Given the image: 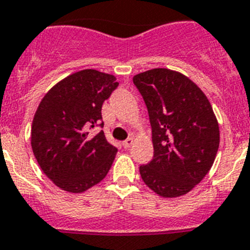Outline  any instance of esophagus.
Returning a JSON list of instances; mask_svg holds the SVG:
<instances>
[{"mask_svg": "<svg viewBox=\"0 0 250 250\" xmlns=\"http://www.w3.org/2000/svg\"><path fill=\"white\" fill-rule=\"evenodd\" d=\"M133 143H135L133 137H129V139H127L125 141H123V146H125V149H128V147H131V146L133 145Z\"/></svg>", "mask_w": 250, "mask_h": 250, "instance_id": "esophagus-1", "label": "esophagus"}]
</instances>
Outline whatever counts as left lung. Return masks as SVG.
Segmentation results:
<instances>
[{
    "instance_id": "obj_1",
    "label": "left lung",
    "mask_w": 250,
    "mask_h": 250,
    "mask_svg": "<svg viewBox=\"0 0 250 250\" xmlns=\"http://www.w3.org/2000/svg\"><path fill=\"white\" fill-rule=\"evenodd\" d=\"M149 113L154 157L140 167L143 181L163 198L188 194L212 168L220 127L212 105L191 79L171 69L133 77Z\"/></svg>"
}]
</instances>
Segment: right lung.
<instances>
[{
	"label": "right lung",
	"instance_id": "obj_1",
	"mask_svg": "<svg viewBox=\"0 0 250 250\" xmlns=\"http://www.w3.org/2000/svg\"><path fill=\"white\" fill-rule=\"evenodd\" d=\"M117 78L95 69L73 73L41 100L30 132L41 169L58 188L79 194L104 180L117 154L100 123L101 106L118 87Z\"/></svg>",
	"mask_w": 250,
	"mask_h": 250
}]
</instances>
